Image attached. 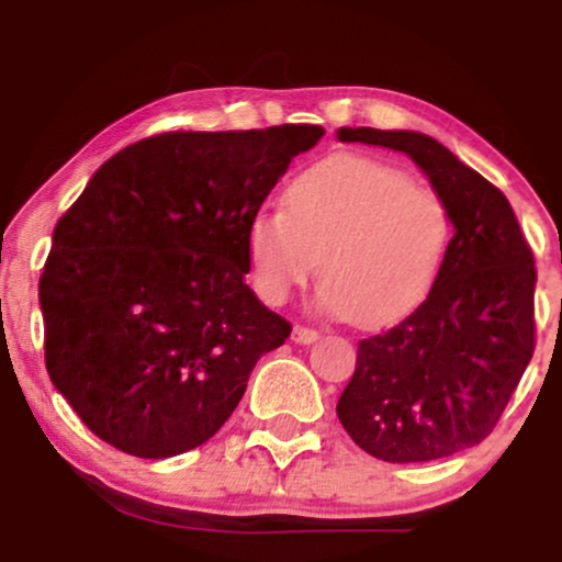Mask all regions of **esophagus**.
I'll return each instance as SVG.
<instances>
[{
  "label": "esophagus",
  "instance_id": "34e87169",
  "mask_svg": "<svg viewBox=\"0 0 562 562\" xmlns=\"http://www.w3.org/2000/svg\"><path fill=\"white\" fill-rule=\"evenodd\" d=\"M319 338V330H314V327H303V325H295L293 327V340L295 344H301V346H308V344H314V340Z\"/></svg>",
  "mask_w": 562,
  "mask_h": 562
}]
</instances>
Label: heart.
Instances as JSON below:
<instances>
[{
	"label": "heart",
	"instance_id": "obj_1",
	"mask_svg": "<svg viewBox=\"0 0 562 562\" xmlns=\"http://www.w3.org/2000/svg\"><path fill=\"white\" fill-rule=\"evenodd\" d=\"M285 209L256 211L245 227L254 290L280 306L319 267L317 303L357 325H383L417 306L451 240L447 200L359 156L299 173Z\"/></svg>",
	"mask_w": 562,
	"mask_h": 562
}]
</instances>
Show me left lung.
I'll return each mask as SVG.
<instances>
[{
	"label": "left lung",
	"instance_id": "8db88e82",
	"mask_svg": "<svg viewBox=\"0 0 562 562\" xmlns=\"http://www.w3.org/2000/svg\"><path fill=\"white\" fill-rule=\"evenodd\" d=\"M338 139L406 153L454 224L428 299L391 330L359 340L338 417L378 460H441L492 434L531 362V245L502 190L428 134L359 126L338 128Z\"/></svg>",
	"mask_w": 562,
	"mask_h": 562
}]
</instances>
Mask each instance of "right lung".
<instances>
[{"instance_id": "obj_1", "label": "right lung", "mask_w": 562, "mask_h": 562, "mask_svg": "<svg viewBox=\"0 0 562 562\" xmlns=\"http://www.w3.org/2000/svg\"><path fill=\"white\" fill-rule=\"evenodd\" d=\"M325 128L166 132L94 171L38 280L44 362L83 425L160 460L209 441L290 322L245 285V227Z\"/></svg>"}]
</instances>
